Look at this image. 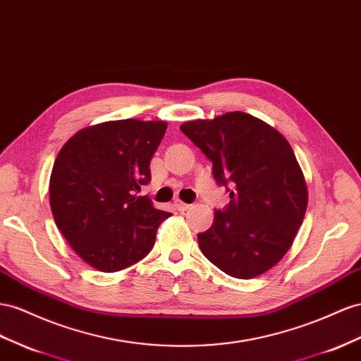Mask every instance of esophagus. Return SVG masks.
I'll use <instances>...</instances> for the list:
<instances>
[{"label": "esophagus", "mask_w": 361, "mask_h": 361, "mask_svg": "<svg viewBox=\"0 0 361 361\" xmlns=\"http://www.w3.org/2000/svg\"><path fill=\"white\" fill-rule=\"evenodd\" d=\"M174 208H176L178 211H187V209H190V204L188 203H183L182 200H179V199H176L174 200Z\"/></svg>", "instance_id": "34e87169"}]
</instances>
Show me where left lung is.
I'll return each instance as SVG.
<instances>
[{"label": "left lung", "instance_id": "obj_1", "mask_svg": "<svg viewBox=\"0 0 361 361\" xmlns=\"http://www.w3.org/2000/svg\"><path fill=\"white\" fill-rule=\"evenodd\" d=\"M180 130L212 162L214 179L231 197L197 233L202 253L233 278L264 274L286 255L305 216L308 192L293 149L245 112L188 121Z\"/></svg>", "mask_w": 361, "mask_h": 361}]
</instances>
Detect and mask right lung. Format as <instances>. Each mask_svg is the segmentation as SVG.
<instances>
[{"label": "right lung", "instance_id": "right-lung-1", "mask_svg": "<svg viewBox=\"0 0 361 361\" xmlns=\"http://www.w3.org/2000/svg\"><path fill=\"white\" fill-rule=\"evenodd\" d=\"M165 129L164 121L102 123L77 132L57 154L50 178L54 221L97 270L111 274L141 261L171 216L140 196Z\"/></svg>", "mask_w": 361, "mask_h": 361}]
</instances>
